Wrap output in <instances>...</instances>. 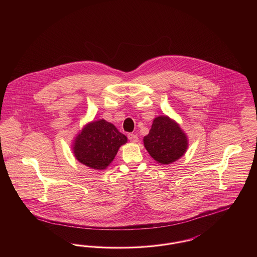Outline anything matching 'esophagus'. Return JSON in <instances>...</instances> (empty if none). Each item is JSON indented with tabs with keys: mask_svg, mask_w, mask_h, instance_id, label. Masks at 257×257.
I'll use <instances>...</instances> for the list:
<instances>
[{
	"mask_svg": "<svg viewBox=\"0 0 257 257\" xmlns=\"http://www.w3.org/2000/svg\"><path fill=\"white\" fill-rule=\"evenodd\" d=\"M128 139L130 140L131 143H138L139 142V138L137 137V135L129 134L128 135Z\"/></svg>",
	"mask_w": 257,
	"mask_h": 257,
	"instance_id": "esophagus-1",
	"label": "esophagus"
}]
</instances>
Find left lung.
<instances>
[{
	"label": "left lung",
	"instance_id": "8db88e82",
	"mask_svg": "<svg viewBox=\"0 0 257 257\" xmlns=\"http://www.w3.org/2000/svg\"><path fill=\"white\" fill-rule=\"evenodd\" d=\"M149 155L161 165H170L186 153L189 142L180 125L168 115L153 119L149 133L144 138Z\"/></svg>",
	"mask_w": 257,
	"mask_h": 257
}]
</instances>
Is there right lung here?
I'll return each mask as SVG.
<instances>
[{"label":"right lung","instance_id":"obj_1","mask_svg":"<svg viewBox=\"0 0 257 257\" xmlns=\"http://www.w3.org/2000/svg\"><path fill=\"white\" fill-rule=\"evenodd\" d=\"M127 143V137L105 119L86 124L74 138L72 151L75 158L86 167L106 170L113 161L119 147Z\"/></svg>","mask_w":257,"mask_h":257}]
</instances>
